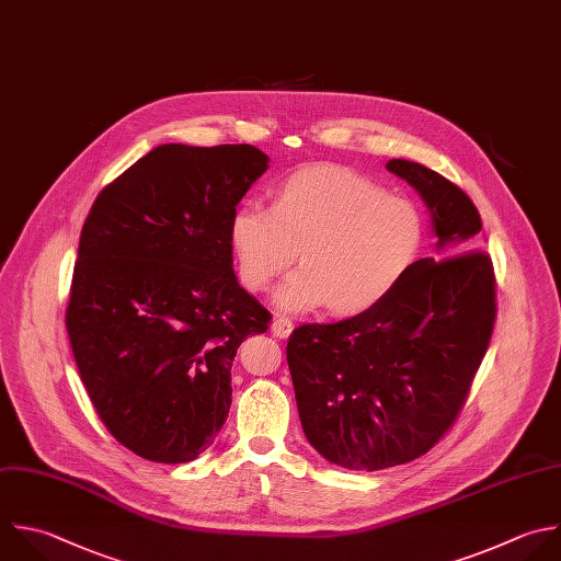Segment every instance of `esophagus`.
<instances>
[{
	"label": "esophagus",
	"mask_w": 561,
	"mask_h": 561,
	"mask_svg": "<svg viewBox=\"0 0 561 561\" xmlns=\"http://www.w3.org/2000/svg\"><path fill=\"white\" fill-rule=\"evenodd\" d=\"M291 331H294V322H291L289 318H285V316H276V318H274V322H272V333H274L276 337H289Z\"/></svg>",
	"instance_id": "34e87169"
}]
</instances>
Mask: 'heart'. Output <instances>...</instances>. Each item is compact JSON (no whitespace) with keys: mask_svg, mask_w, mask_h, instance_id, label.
Listing matches in <instances>:
<instances>
[{"mask_svg":"<svg viewBox=\"0 0 561 561\" xmlns=\"http://www.w3.org/2000/svg\"><path fill=\"white\" fill-rule=\"evenodd\" d=\"M423 241L425 219L412 199L333 164L291 173L274 206L248 199L230 219L245 289H265L300 250L302 267L272 296L291 313L331 305L348 316L379 305L408 276Z\"/></svg>","mask_w":561,"mask_h":561,"instance_id":"b5f03b06","label":"heart"}]
</instances>
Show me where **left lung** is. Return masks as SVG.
<instances>
[{"mask_svg": "<svg viewBox=\"0 0 561 561\" xmlns=\"http://www.w3.org/2000/svg\"><path fill=\"white\" fill-rule=\"evenodd\" d=\"M423 199L436 237L379 305L302 324L287 342L300 423L320 456L377 471L425 454L454 423L484 357L495 318L491 259L471 250L480 215L436 171L388 160Z\"/></svg>", "mask_w": 561, "mask_h": 561, "instance_id": "8db88e82", "label": "left lung"}]
</instances>
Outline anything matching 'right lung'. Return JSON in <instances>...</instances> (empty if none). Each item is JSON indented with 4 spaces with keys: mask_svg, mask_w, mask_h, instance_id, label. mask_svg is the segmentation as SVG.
Instances as JSON below:
<instances>
[{
    "mask_svg": "<svg viewBox=\"0 0 561 561\" xmlns=\"http://www.w3.org/2000/svg\"><path fill=\"white\" fill-rule=\"evenodd\" d=\"M270 158L252 145H160L94 202L66 327L81 381L134 454L188 462L232 403V362L270 313L237 280L230 219Z\"/></svg>",
    "mask_w": 561,
    "mask_h": 561,
    "instance_id": "add662e5",
    "label": "right lung"
}]
</instances>
